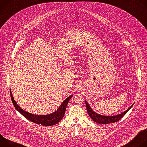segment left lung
<instances>
[{
	"label": "left lung",
	"mask_w": 147,
	"mask_h": 147,
	"mask_svg": "<svg viewBox=\"0 0 147 147\" xmlns=\"http://www.w3.org/2000/svg\"><path fill=\"white\" fill-rule=\"evenodd\" d=\"M86 101V107H87V110L88 112V113L90 116V117L93 120V121H94L96 123H98L99 124H109V123H115L118 121L119 120H120L126 113L131 109V108L133 106V105L134 103H133V104L132 105L125 111H124V112L119 114L117 115H115V116H103V115H100L99 114H98L97 113H96L95 112H94L91 108L90 107V105H88V102Z\"/></svg>",
	"instance_id": "1"
}]
</instances>
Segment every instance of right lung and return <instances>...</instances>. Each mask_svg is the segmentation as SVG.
Listing matches in <instances>:
<instances>
[{
	"label": "right lung",
	"instance_id": "add662e5",
	"mask_svg": "<svg viewBox=\"0 0 147 147\" xmlns=\"http://www.w3.org/2000/svg\"><path fill=\"white\" fill-rule=\"evenodd\" d=\"M10 96L12 100V102L14 105V107L15 108L21 113L23 116H24L26 119L28 120L35 123L38 124H41L42 125H45V126H51V125H53L61 121L62 118L64 117L66 109L68 102L73 96L70 95L68 98H67L63 102L61 103V104L59 107V108L55 111L53 113L49 114V115H38L32 114L28 112L24 111L23 109L21 108L16 102L14 99V97L12 95L11 89H10Z\"/></svg>",
	"mask_w": 147,
	"mask_h": 147
}]
</instances>
